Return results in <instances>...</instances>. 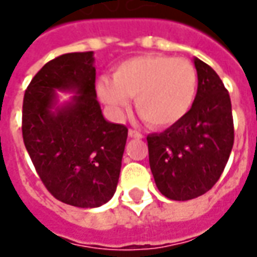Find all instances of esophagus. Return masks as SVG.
<instances>
[{
    "mask_svg": "<svg viewBox=\"0 0 257 257\" xmlns=\"http://www.w3.org/2000/svg\"><path fill=\"white\" fill-rule=\"evenodd\" d=\"M128 136L132 137V139H143V134L137 130H134V128H130L128 130Z\"/></svg>",
    "mask_w": 257,
    "mask_h": 257,
    "instance_id": "1",
    "label": "esophagus"
}]
</instances>
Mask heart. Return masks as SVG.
I'll list each match as a JSON object with an SVG mask.
<instances>
[{"mask_svg":"<svg viewBox=\"0 0 257 257\" xmlns=\"http://www.w3.org/2000/svg\"><path fill=\"white\" fill-rule=\"evenodd\" d=\"M111 78H100L98 93L120 113L134 98L139 116L152 127H169L190 111L199 88L196 67L186 58L147 54L125 60Z\"/></svg>","mask_w":257,"mask_h":257,"instance_id":"heart-1","label":"heart"}]
</instances>
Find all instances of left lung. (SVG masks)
<instances>
[{
    "mask_svg": "<svg viewBox=\"0 0 257 257\" xmlns=\"http://www.w3.org/2000/svg\"><path fill=\"white\" fill-rule=\"evenodd\" d=\"M199 88L190 111L165 132L150 134V166L158 190L178 201L207 193L224 172L233 146L231 98L217 72L194 60Z\"/></svg>",
    "mask_w": 257,
    "mask_h": 257,
    "instance_id": "left-lung-1",
    "label": "left lung"
}]
</instances>
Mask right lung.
Masks as SVG:
<instances>
[{"label": "right lung", "instance_id": "add662e5", "mask_svg": "<svg viewBox=\"0 0 257 257\" xmlns=\"http://www.w3.org/2000/svg\"><path fill=\"white\" fill-rule=\"evenodd\" d=\"M92 54L67 53L46 63L28 85L22 106V137L39 178L56 199L81 208L113 197L128 132L102 116ZM56 89L78 95L53 113Z\"/></svg>", "mask_w": 257, "mask_h": 257}]
</instances>
